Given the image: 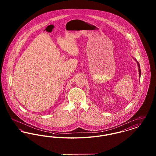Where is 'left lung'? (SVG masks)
I'll list each match as a JSON object with an SVG mask.
<instances>
[{"label": "left lung", "instance_id": "1", "mask_svg": "<svg viewBox=\"0 0 156 156\" xmlns=\"http://www.w3.org/2000/svg\"><path fill=\"white\" fill-rule=\"evenodd\" d=\"M135 61H136V62H137V66H138V68H139V78H140V75H141V70H140V65H139V62H137V60L136 59H134L133 58Z\"/></svg>", "mask_w": 156, "mask_h": 156}]
</instances>
